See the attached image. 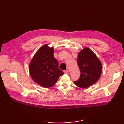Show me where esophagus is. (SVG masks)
Returning <instances> with one entry per match:
<instances>
[{"label": "esophagus", "mask_w": 124, "mask_h": 124, "mask_svg": "<svg viewBox=\"0 0 124 124\" xmlns=\"http://www.w3.org/2000/svg\"><path fill=\"white\" fill-rule=\"evenodd\" d=\"M64 73H65V74H68V70H64Z\"/></svg>", "instance_id": "obj_1"}]
</instances>
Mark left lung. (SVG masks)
Masks as SVG:
<instances>
[{
  "instance_id": "left-lung-1",
  "label": "left lung",
  "mask_w": 124,
  "mask_h": 124,
  "mask_svg": "<svg viewBox=\"0 0 124 124\" xmlns=\"http://www.w3.org/2000/svg\"><path fill=\"white\" fill-rule=\"evenodd\" d=\"M77 64L81 73L79 78L74 81L76 86L82 88H87L99 79L102 72V64L90 49L85 48L79 52Z\"/></svg>"
}]
</instances>
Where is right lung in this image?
<instances>
[{
	"label": "right lung",
	"instance_id": "obj_1",
	"mask_svg": "<svg viewBox=\"0 0 124 124\" xmlns=\"http://www.w3.org/2000/svg\"><path fill=\"white\" fill-rule=\"evenodd\" d=\"M54 49L46 44L39 49L29 65L31 78L45 88L53 86L64 72L58 68V62L54 58Z\"/></svg>",
	"mask_w": 124,
	"mask_h": 124
}]
</instances>
